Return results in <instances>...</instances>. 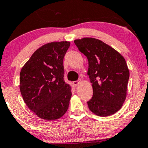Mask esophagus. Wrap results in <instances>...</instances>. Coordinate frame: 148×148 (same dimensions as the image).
<instances>
[{
  "label": "esophagus",
  "instance_id": "1",
  "mask_svg": "<svg viewBox=\"0 0 148 148\" xmlns=\"http://www.w3.org/2000/svg\"><path fill=\"white\" fill-rule=\"evenodd\" d=\"M80 83H81V81H75L73 82V84H74V86H78V85L80 84Z\"/></svg>",
  "mask_w": 148,
  "mask_h": 148
}]
</instances>
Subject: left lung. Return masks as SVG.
<instances>
[{
    "instance_id": "obj_1",
    "label": "left lung",
    "mask_w": 148,
    "mask_h": 148,
    "mask_svg": "<svg viewBox=\"0 0 148 148\" xmlns=\"http://www.w3.org/2000/svg\"><path fill=\"white\" fill-rule=\"evenodd\" d=\"M74 43L88 60V75L93 96L88 108L98 116L114 114L127 97L130 71L120 53L101 40L92 37L75 40Z\"/></svg>"
}]
</instances>
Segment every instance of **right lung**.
Returning <instances> with one entry per match:
<instances>
[{"label": "right lung", "mask_w": 148, "mask_h": 148, "mask_svg": "<svg viewBox=\"0 0 148 148\" xmlns=\"http://www.w3.org/2000/svg\"><path fill=\"white\" fill-rule=\"evenodd\" d=\"M70 42H53L37 49L20 72V91L28 108L45 120L68 109L71 87L64 81L63 58Z\"/></svg>", "instance_id": "obj_1"}]
</instances>
